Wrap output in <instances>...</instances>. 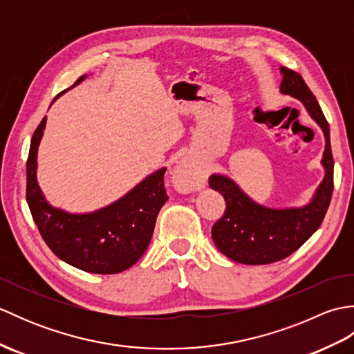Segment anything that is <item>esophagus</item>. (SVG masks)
I'll list each match as a JSON object with an SVG mask.
<instances>
[{
	"mask_svg": "<svg viewBox=\"0 0 354 354\" xmlns=\"http://www.w3.org/2000/svg\"><path fill=\"white\" fill-rule=\"evenodd\" d=\"M175 175L179 176V178H193V171L189 170V169H185V167H179Z\"/></svg>",
	"mask_w": 354,
	"mask_h": 354,
	"instance_id": "esophagus-1",
	"label": "esophagus"
}]
</instances>
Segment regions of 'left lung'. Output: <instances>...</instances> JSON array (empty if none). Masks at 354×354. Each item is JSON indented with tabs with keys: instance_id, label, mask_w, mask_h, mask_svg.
Wrapping results in <instances>:
<instances>
[{
	"instance_id": "8db88e82",
	"label": "left lung",
	"mask_w": 354,
	"mask_h": 354,
	"mask_svg": "<svg viewBox=\"0 0 354 354\" xmlns=\"http://www.w3.org/2000/svg\"><path fill=\"white\" fill-rule=\"evenodd\" d=\"M281 93L301 100L324 131L326 152L322 164L326 167V178L309 205L270 209L254 204L230 178L209 176V187L222 194L227 205L223 216L213 225V240L222 254L243 265H269L289 257L321 227L332 201L335 162L328 122L301 74L286 66H281Z\"/></svg>"
}]
</instances>
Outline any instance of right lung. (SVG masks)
Listing matches in <instances>:
<instances>
[{
  "mask_svg": "<svg viewBox=\"0 0 354 354\" xmlns=\"http://www.w3.org/2000/svg\"><path fill=\"white\" fill-rule=\"evenodd\" d=\"M44 126L45 117L30 142L26 189L30 213L44 242L56 257L85 272L118 274L129 269L147 250L156 216L169 199L164 187L165 169L100 212L68 214L50 207L36 183V153Z\"/></svg>",
  "mask_w": 354,
  "mask_h": 354,
  "instance_id": "1",
  "label": "right lung"
}]
</instances>
